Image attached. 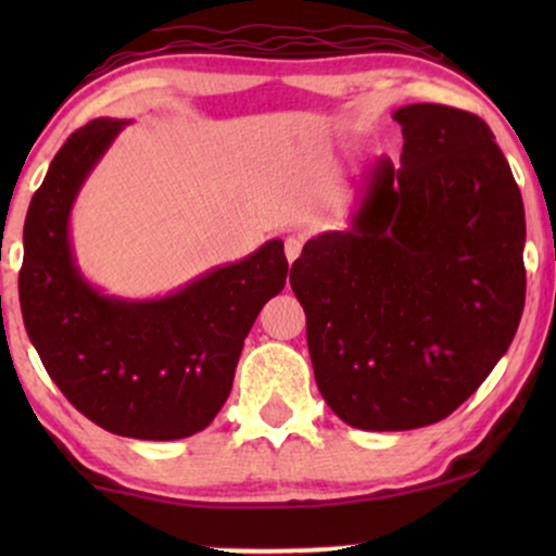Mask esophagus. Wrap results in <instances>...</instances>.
<instances>
[{
  "mask_svg": "<svg viewBox=\"0 0 556 556\" xmlns=\"http://www.w3.org/2000/svg\"><path fill=\"white\" fill-rule=\"evenodd\" d=\"M301 248H303V242H301L299 238H288V240H286L283 250H286V257H288V263H293L295 257L301 255Z\"/></svg>",
  "mask_w": 556,
  "mask_h": 556,
  "instance_id": "esophagus-1",
  "label": "esophagus"
}]
</instances>
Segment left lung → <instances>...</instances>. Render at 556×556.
<instances>
[{
	"instance_id": "obj_1",
	"label": "left lung",
	"mask_w": 556,
	"mask_h": 556,
	"mask_svg": "<svg viewBox=\"0 0 556 556\" xmlns=\"http://www.w3.org/2000/svg\"><path fill=\"white\" fill-rule=\"evenodd\" d=\"M400 166L377 159L346 230L291 268L326 405L352 428L415 430L473 394L519 329L521 192L473 113L402 105Z\"/></svg>"
}]
</instances>
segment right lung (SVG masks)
Returning <instances> with one entry per match:
<instances>
[{
	"label": "right lung",
	"instance_id": "obj_1",
	"mask_svg": "<svg viewBox=\"0 0 556 556\" xmlns=\"http://www.w3.org/2000/svg\"><path fill=\"white\" fill-rule=\"evenodd\" d=\"M128 124L93 118L52 159L25 219L20 306L29 341L75 409L113 435L179 440L225 405L242 341L283 291L288 261L276 238L159 299H121L90 283L73 253V204Z\"/></svg>",
	"mask_w": 556,
	"mask_h": 556
}]
</instances>
